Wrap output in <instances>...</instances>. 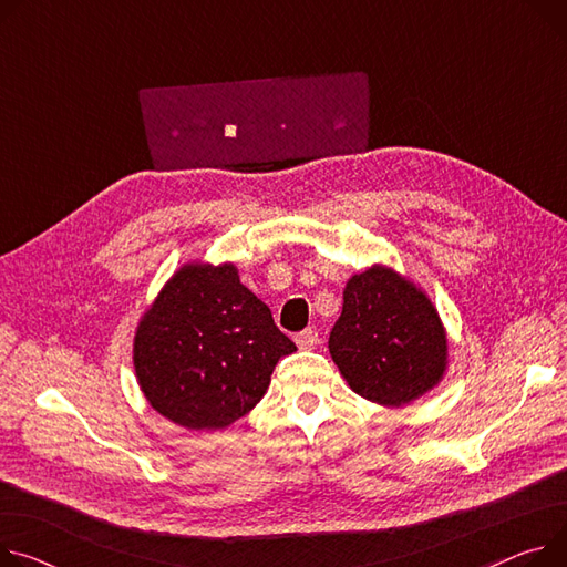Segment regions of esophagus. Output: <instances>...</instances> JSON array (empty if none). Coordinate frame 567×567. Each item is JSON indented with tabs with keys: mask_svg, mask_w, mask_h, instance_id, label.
Instances as JSON below:
<instances>
[{
	"mask_svg": "<svg viewBox=\"0 0 567 567\" xmlns=\"http://www.w3.org/2000/svg\"><path fill=\"white\" fill-rule=\"evenodd\" d=\"M295 342H297L299 350H303V352H311V350H316V344L320 342V338H318V331H313V329H303V331H299V333L295 336Z\"/></svg>",
	"mask_w": 567,
	"mask_h": 567,
	"instance_id": "obj_1",
	"label": "esophagus"
}]
</instances>
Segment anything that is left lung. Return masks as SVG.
I'll return each mask as SVG.
<instances>
[{"label":"left lung","instance_id":"1","mask_svg":"<svg viewBox=\"0 0 567 567\" xmlns=\"http://www.w3.org/2000/svg\"><path fill=\"white\" fill-rule=\"evenodd\" d=\"M329 352L342 379L368 402L400 409L447 372V331L429 295L383 264L352 275Z\"/></svg>","mask_w":567,"mask_h":567}]
</instances>
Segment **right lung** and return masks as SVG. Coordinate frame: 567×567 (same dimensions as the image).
Returning a JSON list of instances; mask_svg holds the SVG:
<instances>
[{"instance_id": "right-lung-1", "label": "right lung", "mask_w": 567, "mask_h": 567, "mask_svg": "<svg viewBox=\"0 0 567 567\" xmlns=\"http://www.w3.org/2000/svg\"><path fill=\"white\" fill-rule=\"evenodd\" d=\"M295 350L234 264L190 260L141 316L134 370L158 415L190 431H215L264 400L275 365Z\"/></svg>"}]
</instances>
